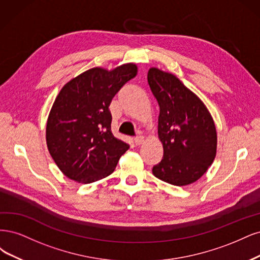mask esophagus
<instances>
[{"label":"esophagus","instance_id":"34e87169","mask_svg":"<svg viewBox=\"0 0 260 260\" xmlns=\"http://www.w3.org/2000/svg\"><path fill=\"white\" fill-rule=\"evenodd\" d=\"M134 141H135V145L136 146H141L145 142V138L142 137V136H138V137L135 138V140H134Z\"/></svg>","mask_w":260,"mask_h":260}]
</instances>
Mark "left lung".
<instances>
[{"mask_svg":"<svg viewBox=\"0 0 260 260\" xmlns=\"http://www.w3.org/2000/svg\"><path fill=\"white\" fill-rule=\"evenodd\" d=\"M148 84L160 107L157 134L163 146V158L152 173L174 186L193 183L215 160L217 132L213 116L202 100L170 72L152 67Z\"/></svg>","mask_w":260,"mask_h":260,"instance_id":"left-lung-1","label":"left lung"}]
</instances>
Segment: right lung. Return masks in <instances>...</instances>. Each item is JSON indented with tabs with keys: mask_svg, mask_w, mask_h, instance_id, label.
Here are the masks:
<instances>
[{
	"mask_svg": "<svg viewBox=\"0 0 260 260\" xmlns=\"http://www.w3.org/2000/svg\"><path fill=\"white\" fill-rule=\"evenodd\" d=\"M137 64L128 62L108 70L88 69L66 83L57 95L46 123L49 154L63 175L90 183L113 173L129 146L111 132L109 106Z\"/></svg>",
	"mask_w": 260,
	"mask_h": 260,
	"instance_id": "obj_1",
	"label": "right lung"
}]
</instances>
